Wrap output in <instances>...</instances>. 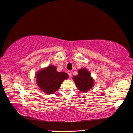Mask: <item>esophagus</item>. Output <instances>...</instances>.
Returning <instances> with one entry per match:
<instances>
[{
  "mask_svg": "<svg viewBox=\"0 0 133 133\" xmlns=\"http://www.w3.org/2000/svg\"><path fill=\"white\" fill-rule=\"evenodd\" d=\"M67 73H68V74L70 76L71 75V71L70 70H68V71H67Z\"/></svg>",
  "mask_w": 133,
  "mask_h": 133,
  "instance_id": "1",
  "label": "esophagus"
}]
</instances>
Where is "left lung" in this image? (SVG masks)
<instances>
[{"label":"left lung","mask_w":133,"mask_h":133,"mask_svg":"<svg viewBox=\"0 0 133 133\" xmlns=\"http://www.w3.org/2000/svg\"><path fill=\"white\" fill-rule=\"evenodd\" d=\"M78 75L74 76V81L79 90L83 92L89 90L94 85V80L89 71L86 69H81L78 71Z\"/></svg>","instance_id":"1"}]
</instances>
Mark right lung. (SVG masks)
Here are the masks:
<instances>
[{
  "label": "right lung",
  "instance_id": "right-lung-1",
  "mask_svg": "<svg viewBox=\"0 0 133 133\" xmlns=\"http://www.w3.org/2000/svg\"><path fill=\"white\" fill-rule=\"evenodd\" d=\"M69 76L64 72H58L57 68L48 66L36 74L37 83L41 89L47 94H53L57 91L64 80Z\"/></svg>",
  "mask_w": 133,
  "mask_h": 133
}]
</instances>
